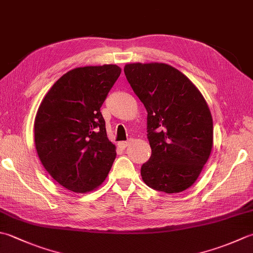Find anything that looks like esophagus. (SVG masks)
<instances>
[{
  "label": "esophagus",
  "mask_w": 253,
  "mask_h": 253,
  "mask_svg": "<svg viewBox=\"0 0 253 253\" xmlns=\"http://www.w3.org/2000/svg\"><path fill=\"white\" fill-rule=\"evenodd\" d=\"M129 145V142L128 141H121V142H118V147L120 148H122V149H125V148Z\"/></svg>",
  "instance_id": "34e87169"
}]
</instances>
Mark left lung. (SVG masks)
I'll list each match as a JSON object with an SVG mask.
<instances>
[{"label":"left lung","mask_w":253,"mask_h":253,"mask_svg":"<svg viewBox=\"0 0 253 253\" xmlns=\"http://www.w3.org/2000/svg\"><path fill=\"white\" fill-rule=\"evenodd\" d=\"M124 72L148 113L151 157L141 167L143 182L168 194L189 189L212 148V118L204 96L169 64L128 63Z\"/></svg>","instance_id":"1"}]
</instances>
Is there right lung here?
Listing matches in <instances>:
<instances>
[{
	"instance_id": "1",
	"label": "right lung",
	"mask_w": 253,
	"mask_h": 253,
	"mask_svg": "<svg viewBox=\"0 0 253 253\" xmlns=\"http://www.w3.org/2000/svg\"><path fill=\"white\" fill-rule=\"evenodd\" d=\"M122 69L116 64L70 70L39 106L34 137L39 159L64 189L86 193L100 186L116 158L101 106Z\"/></svg>"
}]
</instances>
